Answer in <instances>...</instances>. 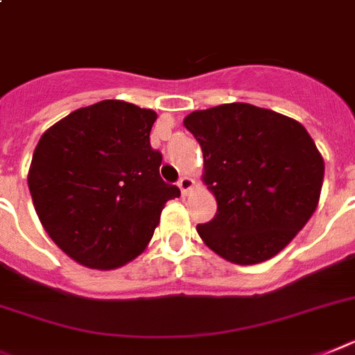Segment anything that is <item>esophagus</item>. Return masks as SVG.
<instances>
[{
    "label": "esophagus",
    "mask_w": 355,
    "mask_h": 355,
    "mask_svg": "<svg viewBox=\"0 0 355 355\" xmlns=\"http://www.w3.org/2000/svg\"><path fill=\"white\" fill-rule=\"evenodd\" d=\"M178 187H180L181 194L187 196L190 190L194 189V180L189 178V175H183V178H180V181H178Z\"/></svg>",
    "instance_id": "1"
}]
</instances>
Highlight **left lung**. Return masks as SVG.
Returning <instances> with one entry per match:
<instances>
[{"label": "left lung", "instance_id": "left-lung-1", "mask_svg": "<svg viewBox=\"0 0 355 355\" xmlns=\"http://www.w3.org/2000/svg\"><path fill=\"white\" fill-rule=\"evenodd\" d=\"M183 125L201 145L203 181L218 201L199 237L236 265L276 256L312 218L323 187V157L306 128L248 103L196 110Z\"/></svg>", "mask_w": 355, "mask_h": 355}]
</instances>
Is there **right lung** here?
<instances>
[{
    "label": "right lung",
    "instance_id": "obj_1",
    "mask_svg": "<svg viewBox=\"0 0 355 355\" xmlns=\"http://www.w3.org/2000/svg\"><path fill=\"white\" fill-rule=\"evenodd\" d=\"M156 112L105 99L78 108L41 136L28 190L52 241L79 265L112 270L146 248L168 199L150 146Z\"/></svg>",
    "mask_w": 355,
    "mask_h": 355
}]
</instances>
